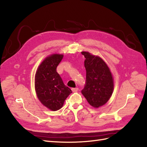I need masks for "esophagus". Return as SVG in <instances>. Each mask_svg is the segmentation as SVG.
Masks as SVG:
<instances>
[{
  "instance_id": "esophagus-1",
  "label": "esophagus",
  "mask_w": 147,
  "mask_h": 147,
  "mask_svg": "<svg viewBox=\"0 0 147 147\" xmlns=\"http://www.w3.org/2000/svg\"><path fill=\"white\" fill-rule=\"evenodd\" d=\"M78 88H72V89H71V90H72L73 92H76V91H78Z\"/></svg>"
}]
</instances>
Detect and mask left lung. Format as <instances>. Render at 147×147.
<instances>
[{"instance_id": "1", "label": "left lung", "mask_w": 147, "mask_h": 147, "mask_svg": "<svg viewBox=\"0 0 147 147\" xmlns=\"http://www.w3.org/2000/svg\"><path fill=\"white\" fill-rule=\"evenodd\" d=\"M86 78L82 94L94 108L105 105L113 91V80L110 70L105 61L98 56L83 51Z\"/></svg>"}]
</instances>
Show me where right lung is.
Wrapping results in <instances>:
<instances>
[{"mask_svg": "<svg viewBox=\"0 0 147 147\" xmlns=\"http://www.w3.org/2000/svg\"><path fill=\"white\" fill-rule=\"evenodd\" d=\"M62 54H53L44 59L35 76V89L41 103L52 111L59 110L69 94L72 93L64 84L56 68L63 59Z\"/></svg>", "mask_w": 147, "mask_h": 147, "instance_id": "1", "label": "right lung"}]
</instances>
